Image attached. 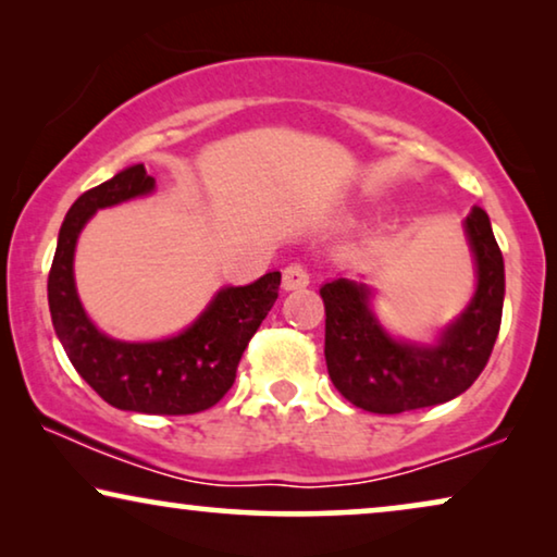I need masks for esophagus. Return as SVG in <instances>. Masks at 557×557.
Here are the masks:
<instances>
[{
    "instance_id": "1",
    "label": "esophagus",
    "mask_w": 557,
    "mask_h": 557,
    "mask_svg": "<svg viewBox=\"0 0 557 557\" xmlns=\"http://www.w3.org/2000/svg\"><path fill=\"white\" fill-rule=\"evenodd\" d=\"M309 286V271L301 263H288L284 269V288L296 292V288Z\"/></svg>"
}]
</instances>
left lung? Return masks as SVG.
<instances>
[{
    "label": "left lung",
    "mask_w": 557,
    "mask_h": 557,
    "mask_svg": "<svg viewBox=\"0 0 557 557\" xmlns=\"http://www.w3.org/2000/svg\"><path fill=\"white\" fill-rule=\"evenodd\" d=\"M463 231L476 263V292L436 345L393 339L372 314L364 284L334 278L319 288L326 370L352 406L383 416L438 406L482 375L502 324L505 261L482 208L469 212Z\"/></svg>",
    "instance_id": "8db88e82"
}]
</instances>
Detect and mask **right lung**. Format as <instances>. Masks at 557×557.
<instances>
[{
	"mask_svg": "<svg viewBox=\"0 0 557 557\" xmlns=\"http://www.w3.org/2000/svg\"><path fill=\"white\" fill-rule=\"evenodd\" d=\"M151 189L154 177L144 164H134L73 202L50 265V317L67 360L109 406L134 413L189 416L212 408L233 387L250 337L278 299L281 273L271 271L248 286L220 288L210 307L177 337L159 342L106 337L90 322L75 292V243L96 210L149 195Z\"/></svg>",
	"mask_w": 557,
	"mask_h": 557,
	"instance_id": "obj_1",
	"label": "right lung"
}]
</instances>
